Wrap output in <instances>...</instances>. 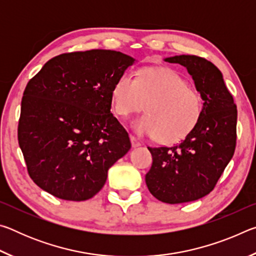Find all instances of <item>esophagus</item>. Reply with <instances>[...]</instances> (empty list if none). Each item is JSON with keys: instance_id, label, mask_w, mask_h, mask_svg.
Listing matches in <instances>:
<instances>
[{"instance_id": "34e87169", "label": "esophagus", "mask_w": 256, "mask_h": 256, "mask_svg": "<svg viewBox=\"0 0 256 256\" xmlns=\"http://www.w3.org/2000/svg\"><path fill=\"white\" fill-rule=\"evenodd\" d=\"M130 138H131V144H132V146L133 148H136V146H141V142L136 140V138H134L133 136H130Z\"/></svg>"}]
</instances>
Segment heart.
Masks as SVG:
<instances>
[{
    "label": "heart",
    "instance_id": "1",
    "mask_svg": "<svg viewBox=\"0 0 256 256\" xmlns=\"http://www.w3.org/2000/svg\"><path fill=\"white\" fill-rule=\"evenodd\" d=\"M116 112L126 118L146 107L136 131L156 136L164 144H175L193 131L203 112L200 92L170 68H144L133 78L122 73L112 92Z\"/></svg>",
    "mask_w": 256,
    "mask_h": 256
}]
</instances>
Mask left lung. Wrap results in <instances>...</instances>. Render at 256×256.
Wrapping results in <instances>:
<instances>
[{
	"instance_id": "8db88e82",
	"label": "left lung",
	"mask_w": 256,
	"mask_h": 256,
	"mask_svg": "<svg viewBox=\"0 0 256 256\" xmlns=\"http://www.w3.org/2000/svg\"><path fill=\"white\" fill-rule=\"evenodd\" d=\"M188 68L203 99L196 128L178 144L148 146L152 166L146 175L150 193L159 201L177 204L196 201L214 188L236 148L237 108L222 72L200 56L164 58Z\"/></svg>"
}]
</instances>
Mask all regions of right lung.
Segmentation results:
<instances>
[{"label": "right lung", "mask_w": 256, "mask_h": 256, "mask_svg": "<svg viewBox=\"0 0 256 256\" xmlns=\"http://www.w3.org/2000/svg\"><path fill=\"white\" fill-rule=\"evenodd\" d=\"M134 63L120 52L55 56L26 86L18 141L32 180L52 196L84 201L102 188L108 170L131 148L110 112L115 81Z\"/></svg>", "instance_id": "add662e5"}]
</instances>
